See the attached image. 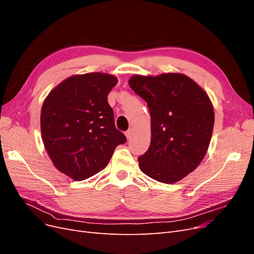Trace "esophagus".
Masks as SVG:
<instances>
[{"mask_svg":"<svg viewBox=\"0 0 254 254\" xmlns=\"http://www.w3.org/2000/svg\"><path fill=\"white\" fill-rule=\"evenodd\" d=\"M132 131H133V130H132L131 128H130V129H128L127 131L125 132V134H126V137H127L128 140L130 139V137H131V135H132Z\"/></svg>","mask_w":254,"mask_h":254,"instance_id":"esophagus-1","label":"esophagus"}]
</instances>
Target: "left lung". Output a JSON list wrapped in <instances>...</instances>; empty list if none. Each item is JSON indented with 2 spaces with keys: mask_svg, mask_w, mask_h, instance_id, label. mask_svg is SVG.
Returning a JSON list of instances; mask_svg holds the SVG:
<instances>
[{
  "mask_svg": "<svg viewBox=\"0 0 254 254\" xmlns=\"http://www.w3.org/2000/svg\"><path fill=\"white\" fill-rule=\"evenodd\" d=\"M128 82L147 103L151 119L149 148L137 159L140 170L163 183L183 179L209 148L214 127L209 96L180 73L133 75Z\"/></svg>",
  "mask_w": 254,
  "mask_h": 254,
  "instance_id": "8db88e82",
  "label": "left lung"
}]
</instances>
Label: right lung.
Masks as SVG:
<instances>
[{"label":"right lung","instance_id":"add662e5","mask_svg":"<svg viewBox=\"0 0 254 254\" xmlns=\"http://www.w3.org/2000/svg\"><path fill=\"white\" fill-rule=\"evenodd\" d=\"M118 78L88 73L66 78L54 88L42 105L41 134L57 170L84 180L109 163L114 149L127 139L115 128L108 93Z\"/></svg>","mask_w":254,"mask_h":254}]
</instances>
